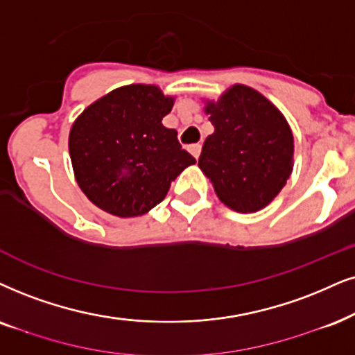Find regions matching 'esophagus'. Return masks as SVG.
I'll return each instance as SVG.
<instances>
[{"mask_svg":"<svg viewBox=\"0 0 355 355\" xmlns=\"http://www.w3.org/2000/svg\"><path fill=\"white\" fill-rule=\"evenodd\" d=\"M188 150H190V154L195 157V159H198L200 154H201V146L200 144H193L188 147Z\"/></svg>","mask_w":355,"mask_h":355,"instance_id":"1","label":"esophagus"}]
</instances>
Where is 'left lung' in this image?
Instances as JSON below:
<instances>
[{
    "label": "left lung",
    "mask_w": 355,
    "mask_h": 355,
    "mask_svg": "<svg viewBox=\"0 0 355 355\" xmlns=\"http://www.w3.org/2000/svg\"><path fill=\"white\" fill-rule=\"evenodd\" d=\"M214 134L198 165L224 205L250 213L275 198L291 173L293 134L284 114L255 89L236 85L206 105Z\"/></svg>",
    "instance_id": "8db88e82"
}]
</instances>
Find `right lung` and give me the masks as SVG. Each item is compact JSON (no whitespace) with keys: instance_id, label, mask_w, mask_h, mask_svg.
I'll return each instance as SVG.
<instances>
[{"instance_id":"1","label":"right lung","mask_w":355,"mask_h":355,"mask_svg":"<svg viewBox=\"0 0 355 355\" xmlns=\"http://www.w3.org/2000/svg\"><path fill=\"white\" fill-rule=\"evenodd\" d=\"M173 100L154 85L107 93L80 114L69 137L80 188L92 203L119 218L141 216L164 201L195 157L182 149L162 118Z\"/></svg>"}]
</instances>
